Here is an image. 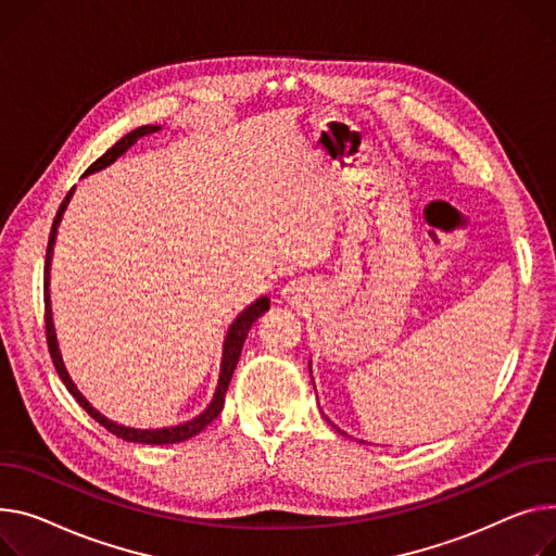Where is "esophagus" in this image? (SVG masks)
Returning <instances> with one entry per match:
<instances>
[{"mask_svg":"<svg viewBox=\"0 0 556 556\" xmlns=\"http://www.w3.org/2000/svg\"><path fill=\"white\" fill-rule=\"evenodd\" d=\"M302 292H304L302 281H290V283L281 290L283 298H286V300H292V302H298V300L302 298Z\"/></svg>","mask_w":556,"mask_h":556,"instance_id":"1","label":"esophagus"}]
</instances>
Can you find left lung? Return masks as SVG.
<instances>
[{
	"instance_id": "8db88e82",
	"label": "left lung",
	"mask_w": 556,
	"mask_h": 556,
	"mask_svg": "<svg viewBox=\"0 0 556 556\" xmlns=\"http://www.w3.org/2000/svg\"><path fill=\"white\" fill-rule=\"evenodd\" d=\"M338 431H340V429H338ZM340 433H344V431H340ZM344 435H346V433H344Z\"/></svg>"
}]
</instances>
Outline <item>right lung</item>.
I'll return each instance as SVG.
<instances>
[{
  "label": "right lung",
  "mask_w": 556,
  "mask_h": 556,
  "mask_svg": "<svg viewBox=\"0 0 556 556\" xmlns=\"http://www.w3.org/2000/svg\"><path fill=\"white\" fill-rule=\"evenodd\" d=\"M161 127L156 125H142L134 131H129L127 136H123L111 150H106L85 174H93V172H100L104 169L106 165L114 163L118 156H123L129 147L142 138V136H150V134H156ZM73 190H68V194L64 197L58 214H55V220H53V228H51V237H49V245H47V266H45V321H47V344H49V353H51V359H53V366L55 371L60 376V380L64 382V387L68 389V393L78 400V404L83 406V409L98 422L102 425L106 431H111L114 435L127 440V442H142V445H169V442H182L188 438H194L197 433H201L220 412H224V402H226V393H228V387H230V380H232V374L237 368V362L241 357V349H243V342L248 338V330L252 328V324L262 317L264 313H268L270 308V300L268 298H258L254 304H250L235 321L232 326L228 328V336H226V342H224V357H220V374H218V384H216V391H214V397L212 402L207 404V409L201 412L197 418L182 422V425H176V427H163V429H134V427H125V425H118L114 420L104 418L100 412H96L93 406L87 402V397L78 391V387L73 384L71 376L66 374L64 368V362H62V355H60V349H58V338H55V326H53V313H51V294H49V268H51V256H53V245H55V235H58V226H60V218L68 205V199H71Z\"/></svg>",
  "instance_id": "obj_1"
}]
</instances>
